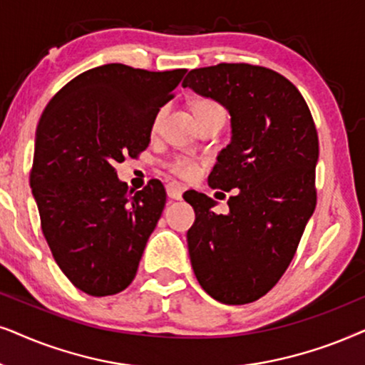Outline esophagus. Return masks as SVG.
Masks as SVG:
<instances>
[{
	"instance_id": "1",
	"label": "esophagus",
	"mask_w": 365,
	"mask_h": 365,
	"mask_svg": "<svg viewBox=\"0 0 365 365\" xmlns=\"http://www.w3.org/2000/svg\"><path fill=\"white\" fill-rule=\"evenodd\" d=\"M183 190H185V188H183V185H180V183H177V182H170L167 185V195L172 198V200H180L183 195Z\"/></svg>"
}]
</instances>
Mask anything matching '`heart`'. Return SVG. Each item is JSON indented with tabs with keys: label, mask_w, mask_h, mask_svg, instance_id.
I'll return each mask as SVG.
<instances>
[{
	"label": "heart",
	"mask_w": 365,
	"mask_h": 365,
	"mask_svg": "<svg viewBox=\"0 0 365 365\" xmlns=\"http://www.w3.org/2000/svg\"><path fill=\"white\" fill-rule=\"evenodd\" d=\"M195 113H205V111H213V110H222L220 106H218L217 103H213V101L210 100H203V101H198V103L195 105ZM160 116H162V111L160 113H157V116H155V125L158 123ZM172 170L175 173H178L180 177H193V175L197 173V165L192 162V160H187V158H180L177 160L172 165Z\"/></svg>",
	"instance_id": "b5f03b06"
}]
</instances>
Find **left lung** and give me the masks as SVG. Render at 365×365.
Masks as SVG:
<instances>
[{"label":"left lung","instance_id":"left-lung-1","mask_svg":"<svg viewBox=\"0 0 365 365\" xmlns=\"http://www.w3.org/2000/svg\"><path fill=\"white\" fill-rule=\"evenodd\" d=\"M182 86L230 115V143L217 155L208 185L239 188L225 215L203 193L183 195L195 210L187 232L192 269L218 302H254L287 270L315 210L317 130L300 91L269 68H197Z\"/></svg>","mask_w":365,"mask_h":365}]
</instances>
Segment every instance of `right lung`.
Wrapping results in <instances>:
<instances>
[{
	"mask_svg": "<svg viewBox=\"0 0 365 365\" xmlns=\"http://www.w3.org/2000/svg\"><path fill=\"white\" fill-rule=\"evenodd\" d=\"M187 70L110 63L73 78L43 111L31 190L56 264L93 297L132 284L167 193L158 180L132 192L116 175L148 147L155 116Z\"/></svg>",
	"mask_w": 365,
	"mask_h": 365,
	"instance_id": "add662e5",
	"label": "right lung"
}]
</instances>
